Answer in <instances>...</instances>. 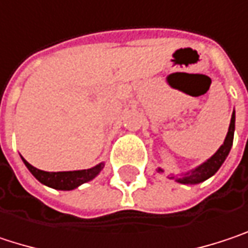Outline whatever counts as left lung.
Returning a JSON list of instances; mask_svg holds the SVG:
<instances>
[{
    "label": "left lung",
    "mask_w": 248,
    "mask_h": 248,
    "mask_svg": "<svg viewBox=\"0 0 248 248\" xmlns=\"http://www.w3.org/2000/svg\"><path fill=\"white\" fill-rule=\"evenodd\" d=\"M234 128H235V112L232 111V121H230V125H229V133L226 136L224 142L220 145V148L207 161H204L202 164H200L199 167L187 171V172H183L178 177L177 175H171L170 178L175 180L180 184H199V183L205 181L207 178L213 177L218 171V169L223 166V163L226 161V158H227V155H229V153L232 150V139H234ZM158 172H163V170L158 169Z\"/></svg>",
    "instance_id": "left-lung-1"
}]
</instances>
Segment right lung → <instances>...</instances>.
Returning <instances> with one entry per match:
<instances>
[{"label": "right lung", "instance_id": "add662e5", "mask_svg": "<svg viewBox=\"0 0 248 248\" xmlns=\"http://www.w3.org/2000/svg\"><path fill=\"white\" fill-rule=\"evenodd\" d=\"M22 158V157H21ZM24 164L25 167L30 170V172L44 186H48L51 188H55V190H64V191H68V190H74L79 187L81 184L87 183V181H91L93 178H95L100 171L104 169V163H100L91 169H87V170H76V171H57V172H49V171H43L35 169L34 166H31L27 160H24Z\"/></svg>", "mask_w": 248, "mask_h": 248}]
</instances>
